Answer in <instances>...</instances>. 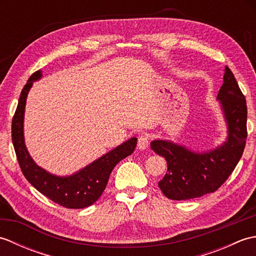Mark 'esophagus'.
I'll return each instance as SVG.
<instances>
[{"mask_svg":"<svg viewBox=\"0 0 256 256\" xmlns=\"http://www.w3.org/2000/svg\"><path fill=\"white\" fill-rule=\"evenodd\" d=\"M150 145V138L146 135H140L138 140V148L140 150H144L148 148Z\"/></svg>","mask_w":256,"mask_h":256,"instance_id":"esophagus-1","label":"esophagus"}]
</instances>
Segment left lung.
Instances as JSON below:
<instances>
[{
	"instance_id": "obj_1",
	"label": "left lung",
	"mask_w": 256,
	"mask_h": 256,
	"mask_svg": "<svg viewBox=\"0 0 256 256\" xmlns=\"http://www.w3.org/2000/svg\"><path fill=\"white\" fill-rule=\"evenodd\" d=\"M216 100L220 102L228 128L224 144L199 153L167 140L150 143V148L167 162V172L158 182L167 198L187 200L214 192L240 160L248 136L246 101L234 74L226 66Z\"/></svg>"
}]
</instances>
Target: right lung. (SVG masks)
<instances>
[{
    "label": "right lung",
    "mask_w": 256,
    "mask_h": 256,
    "mask_svg": "<svg viewBox=\"0 0 256 256\" xmlns=\"http://www.w3.org/2000/svg\"><path fill=\"white\" fill-rule=\"evenodd\" d=\"M42 76L40 70L32 74L20 92L18 108L12 121V140L16 157L25 178L38 192L64 208L82 209L100 198L113 168L118 162L133 153L138 138H131L70 176H56L40 167L32 160L26 148L24 113L28 91L32 82L40 80Z\"/></svg>",
    "instance_id": "add662e5"
}]
</instances>
